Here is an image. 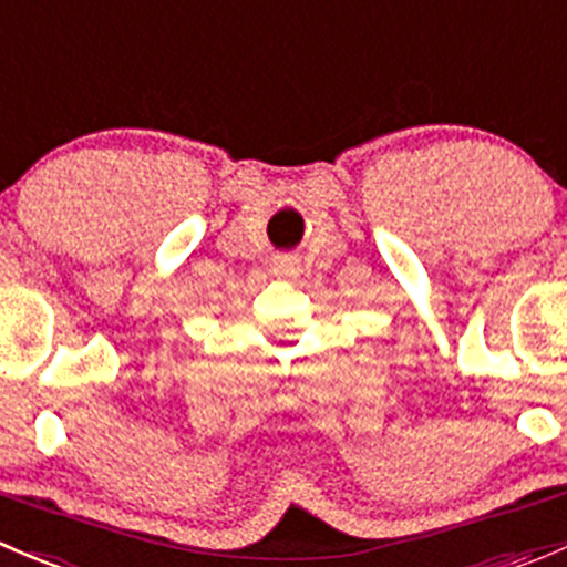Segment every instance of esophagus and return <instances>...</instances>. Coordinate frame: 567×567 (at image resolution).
Instances as JSON below:
<instances>
[{
  "mask_svg": "<svg viewBox=\"0 0 567 567\" xmlns=\"http://www.w3.org/2000/svg\"><path fill=\"white\" fill-rule=\"evenodd\" d=\"M274 274H277V277H282V279H290V277H296V274H299V266H296L293 257L282 255V257H277V260H274Z\"/></svg>",
  "mask_w": 567,
  "mask_h": 567,
  "instance_id": "esophagus-1",
  "label": "esophagus"
}]
</instances>
